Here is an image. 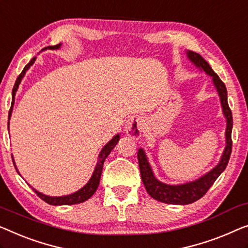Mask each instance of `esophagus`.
Masks as SVG:
<instances>
[{
  "instance_id": "obj_1",
  "label": "esophagus",
  "mask_w": 248,
  "mask_h": 248,
  "mask_svg": "<svg viewBox=\"0 0 248 248\" xmlns=\"http://www.w3.org/2000/svg\"><path fill=\"white\" fill-rule=\"evenodd\" d=\"M144 118L141 115H133L128 118L125 124V133L132 139L138 140L141 138L143 131H144Z\"/></svg>"
}]
</instances>
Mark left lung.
Returning <instances> with one entry per match:
<instances>
[{"label": "left lung", "mask_w": 248, "mask_h": 248, "mask_svg": "<svg viewBox=\"0 0 248 248\" xmlns=\"http://www.w3.org/2000/svg\"><path fill=\"white\" fill-rule=\"evenodd\" d=\"M189 59L200 68L206 71L209 76L213 77L214 84L216 86L218 94L220 96V102L222 106V112H224L226 118H227V128H226V148L224 153H222L221 160L217 167H215L210 172L204 174L198 180L189 182L186 185L180 186H169L166 184H162L159 180H156L155 177L153 175L152 169H151L150 164L146 159V155L144 151L142 149L139 150L138 152V159H139V166L140 171H141V178L144 186L148 191L149 195L152 197L153 199L157 200V202H164V203H171V204H188L192 203L199 200L202 197L206 195L210 186L214 185V182L217 180L220 173L225 170L227 167L229 157L232 154V110L229 108L228 100H227V89L222 80L218 77V75L211 69L206 60H204L199 53L195 51H190L188 50L186 52Z\"/></svg>", "instance_id": "8db88e82"}]
</instances>
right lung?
<instances>
[{
    "label": "right lung",
    "mask_w": 248,
    "mask_h": 248,
    "mask_svg": "<svg viewBox=\"0 0 248 248\" xmlns=\"http://www.w3.org/2000/svg\"><path fill=\"white\" fill-rule=\"evenodd\" d=\"M60 46L59 45H56V46H46L42 50L45 49H58ZM35 60V57H33L30 60V62H29L26 67H24V69L22 70V73H21L19 76H17L16 80V84L13 86V89H12V104H11V108H10V112H9V120L11 117V113H12V107H13V104H14V96H16V93L17 91V87H19L21 79H22L24 74H26V71L30 68V66L32 63L34 62ZM118 140H120V135H116L114 136V138L110 140V141L107 143V144L104 146V149L100 151L99 153V156H98V162L96 164V168H95V171L94 173H93L91 180L88 181V184L86 185L85 186H82L80 190H78L77 192L75 193H71L69 196H63V197H49V196H46V195H42L37 190H34V192L37 193L39 198H41L44 202H46V203L49 204H53V206H60V204H76V203H80V202H84L86 200L91 198V197L94 195L96 190L98 188V185H99V180H100V175H102V171H103V166H104V162H105V159L107 156H108V154L110 153V151L114 149V146L117 144ZM13 164H14V161H13ZM14 167H16V164H14ZM16 170L17 171V169L16 167ZM19 173V172H17Z\"/></svg>",
    "instance_id": "1"
}]
</instances>
